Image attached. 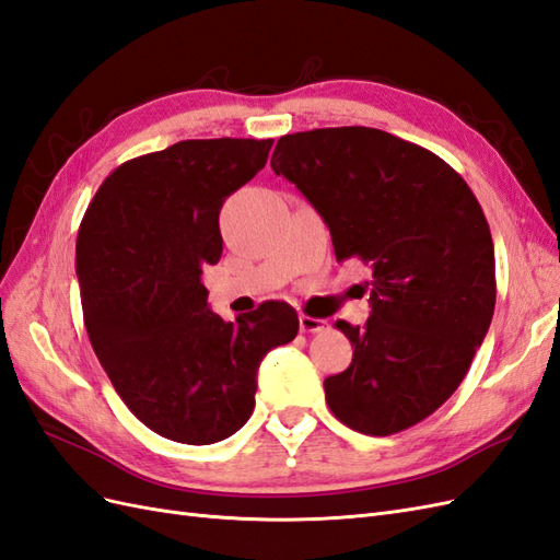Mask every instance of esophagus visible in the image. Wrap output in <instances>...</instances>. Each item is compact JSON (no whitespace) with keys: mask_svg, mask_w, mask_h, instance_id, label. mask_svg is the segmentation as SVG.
I'll return each mask as SVG.
<instances>
[{"mask_svg":"<svg viewBox=\"0 0 560 560\" xmlns=\"http://www.w3.org/2000/svg\"><path fill=\"white\" fill-rule=\"evenodd\" d=\"M328 328V322L324 318H314L310 314H300V330L302 332H324Z\"/></svg>","mask_w":560,"mask_h":560,"instance_id":"34e87169","label":"esophagus"}]
</instances>
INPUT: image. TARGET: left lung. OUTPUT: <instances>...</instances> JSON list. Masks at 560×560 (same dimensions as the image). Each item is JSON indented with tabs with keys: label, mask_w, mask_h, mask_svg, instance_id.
Instances as JSON below:
<instances>
[{
	"label": "left lung",
	"mask_w": 560,
	"mask_h": 560,
	"mask_svg": "<svg viewBox=\"0 0 560 560\" xmlns=\"http://www.w3.org/2000/svg\"><path fill=\"white\" fill-rule=\"evenodd\" d=\"M271 168L324 218L335 258L373 269L369 322L335 324L354 357L324 380L330 412L369 436L422 422L465 380L492 322L481 203L441 156L369 126L283 136Z\"/></svg>",
	"instance_id": "obj_1"
}]
</instances>
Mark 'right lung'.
Listing matches in <instances>:
<instances>
[{
	"label": "right lung",
	"mask_w": 560,
	"mask_h": 560,
	"mask_svg": "<svg viewBox=\"0 0 560 560\" xmlns=\"http://www.w3.org/2000/svg\"><path fill=\"white\" fill-rule=\"evenodd\" d=\"M271 138L180 140L112 171L77 234L91 347L112 387L159 436L209 445L255 408L258 365L291 342L285 302L222 322L201 283L222 253V203L267 164Z\"/></svg>",
	"instance_id": "1"
}]
</instances>
